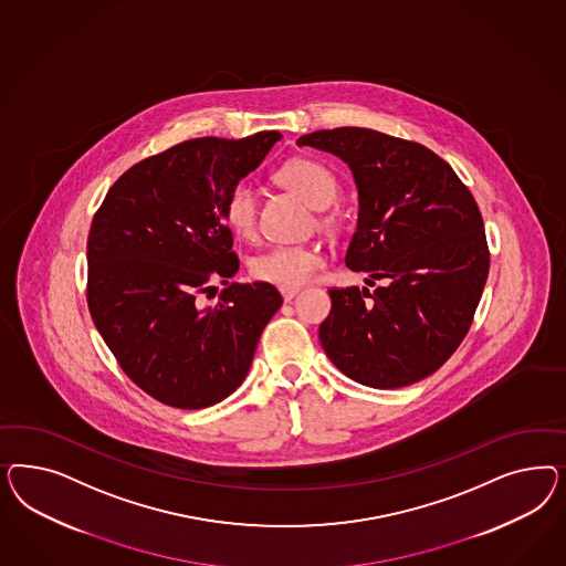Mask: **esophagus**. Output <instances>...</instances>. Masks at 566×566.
Segmentation results:
<instances>
[{"instance_id": "esophagus-1", "label": "esophagus", "mask_w": 566, "mask_h": 566, "mask_svg": "<svg viewBox=\"0 0 566 566\" xmlns=\"http://www.w3.org/2000/svg\"><path fill=\"white\" fill-rule=\"evenodd\" d=\"M280 292H282V298L289 303V301H292V298H294V296L301 292V289H296V286H294V289H292V286H282Z\"/></svg>"}]
</instances>
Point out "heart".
Here are the masks:
<instances>
[{
  "label": "heart",
  "mask_w": 566,
  "mask_h": 566,
  "mask_svg": "<svg viewBox=\"0 0 566 566\" xmlns=\"http://www.w3.org/2000/svg\"><path fill=\"white\" fill-rule=\"evenodd\" d=\"M282 185L298 192L308 206L326 209L338 197V178L326 164L308 157L292 159L277 171ZM222 216L228 228L249 239L258 226V190L253 182L239 180L223 195ZM324 218L322 226H332ZM324 268V255L307 244H274L251 259V274L275 286H301Z\"/></svg>",
  "instance_id": "obj_1"
}]
</instances>
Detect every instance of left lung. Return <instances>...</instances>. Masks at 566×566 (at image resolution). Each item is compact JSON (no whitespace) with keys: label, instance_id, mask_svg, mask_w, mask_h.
Segmentation results:
<instances>
[{"label":"left lung","instance_id":"left-lung-1","mask_svg":"<svg viewBox=\"0 0 566 566\" xmlns=\"http://www.w3.org/2000/svg\"><path fill=\"white\" fill-rule=\"evenodd\" d=\"M338 155L359 189V222L346 265L386 286L329 289L319 340L344 376L402 388L438 371L463 343L490 272L471 190L428 147L343 126L296 140Z\"/></svg>","mask_w":566,"mask_h":566}]
</instances>
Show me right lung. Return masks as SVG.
Listing matches in <instances>:
<instances>
[{
    "label": "right lung",
    "instance_id": "obj_1",
    "mask_svg": "<svg viewBox=\"0 0 566 566\" xmlns=\"http://www.w3.org/2000/svg\"><path fill=\"white\" fill-rule=\"evenodd\" d=\"M253 137L190 138L124 171L86 239V303L122 371L176 409H206L249 374L259 336L282 296L268 282L239 284L222 203L274 147ZM222 281L216 308L198 296Z\"/></svg>",
    "mask_w": 566,
    "mask_h": 566
}]
</instances>
